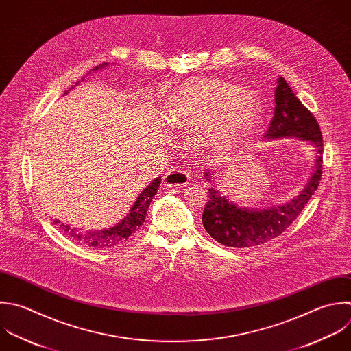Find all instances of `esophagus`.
Returning <instances> with one entry per match:
<instances>
[{"label": "esophagus", "instance_id": "1", "mask_svg": "<svg viewBox=\"0 0 351 351\" xmlns=\"http://www.w3.org/2000/svg\"><path fill=\"white\" fill-rule=\"evenodd\" d=\"M191 180L189 173L184 170H176L170 169L167 173H165L162 178V184L166 188H174V186H185Z\"/></svg>", "mask_w": 351, "mask_h": 351}]
</instances>
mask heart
<instances>
[{
    "instance_id": "heart-1",
    "label": "heart",
    "mask_w": 351,
    "mask_h": 351,
    "mask_svg": "<svg viewBox=\"0 0 351 351\" xmlns=\"http://www.w3.org/2000/svg\"><path fill=\"white\" fill-rule=\"evenodd\" d=\"M256 97L239 86L214 78H193L169 95L165 123L182 133L200 129L208 147H222L245 133L258 119Z\"/></svg>"
}]
</instances>
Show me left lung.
<instances>
[{
    "instance_id": "obj_1",
    "label": "left lung",
    "mask_w": 351,
    "mask_h": 351,
    "mask_svg": "<svg viewBox=\"0 0 351 351\" xmlns=\"http://www.w3.org/2000/svg\"><path fill=\"white\" fill-rule=\"evenodd\" d=\"M274 117L265 138H298L307 141L315 151L314 169L303 189L287 203L248 208L223 196L213 180L214 171L207 170L204 178L214 185L208 188V202L202 222L207 233L218 243L233 248L256 247L280 236L300 214L314 195L322 173V136L311 112L293 95L287 81L280 77L274 92Z\"/></svg>"
}]
</instances>
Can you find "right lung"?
<instances>
[{"label": "right lung", "mask_w": 351, "mask_h": 351, "mask_svg": "<svg viewBox=\"0 0 351 351\" xmlns=\"http://www.w3.org/2000/svg\"><path fill=\"white\" fill-rule=\"evenodd\" d=\"M108 63H103L95 69H92L86 75H89L92 71H99L104 67H107ZM86 77L81 78V81H85ZM77 85H80V81L77 82ZM75 85V86H77ZM74 88V86H73ZM71 88V89H73ZM70 89V90H71ZM69 92H66L64 95H67ZM160 185V177H156L136 199L134 204L132 206V208L129 210L128 215L118 222L117 225H114L112 228L108 229H103V230H88L84 232L81 229L77 228H71L67 223H63L60 221H55V223H59V226L64 230V233L70 234L75 241L85 244L88 247H93V248H111V247H117L122 243H125L132 234H134L140 226L144 223L145 221V215L148 211V207L152 202V197L156 195L158 188Z\"/></svg>", "instance_id": "obj_1"}]
</instances>
